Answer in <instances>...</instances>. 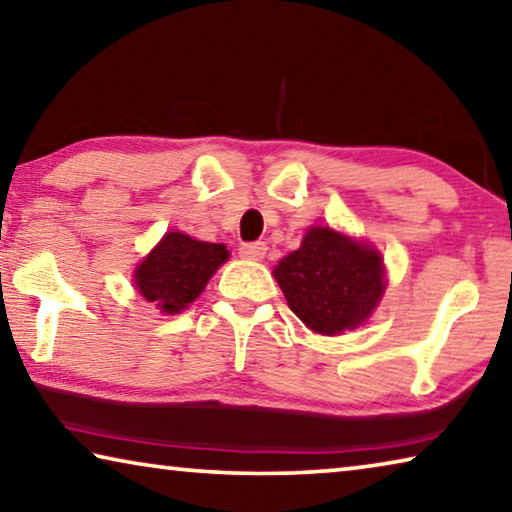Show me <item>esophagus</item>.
<instances>
[{"label": "esophagus", "instance_id": "1", "mask_svg": "<svg viewBox=\"0 0 512 512\" xmlns=\"http://www.w3.org/2000/svg\"><path fill=\"white\" fill-rule=\"evenodd\" d=\"M239 255L243 259H253V262H259L266 255V243L264 241H253V243H241L239 246Z\"/></svg>", "mask_w": 512, "mask_h": 512}]
</instances>
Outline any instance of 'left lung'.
<instances>
[{
  "label": "left lung",
  "instance_id": "8db88e82",
  "mask_svg": "<svg viewBox=\"0 0 512 512\" xmlns=\"http://www.w3.org/2000/svg\"><path fill=\"white\" fill-rule=\"evenodd\" d=\"M273 275L291 312L328 337L362 326L385 294L378 250L323 225L310 227Z\"/></svg>",
  "mask_w": 512,
  "mask_h": 512
}]
</instances>
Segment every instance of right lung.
<instances>
[{
	"label": "right lung",
	"mask_w": 512,
	"mask_h": 512,
	"mask_svg": "<svg viewBox=\"0 0 512 512\" xmlns=\"http://www.w3.org/2000/svg\"><path fill=\"white\" fill-rule=\"evenodd\" d=\"M227 257L230 253L223 243L198 241L184 232H166L134 271V285L161 312L177 314L202 294Z\"/></svg>",
	"instance_id": "right-lung-1"
}]
</instances>
